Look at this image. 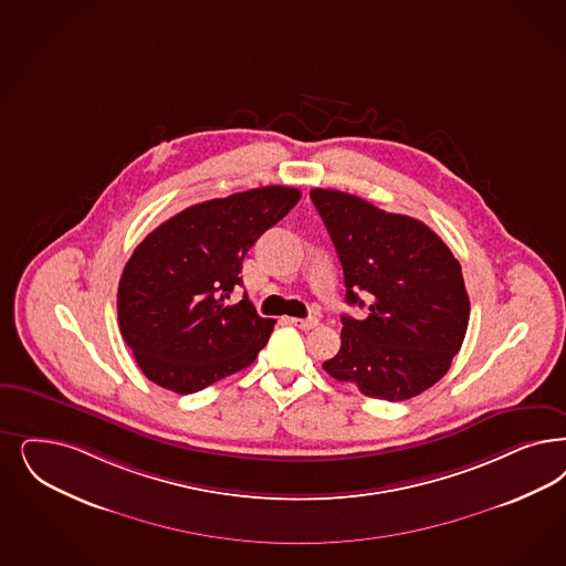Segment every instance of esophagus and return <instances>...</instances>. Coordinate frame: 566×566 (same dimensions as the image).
Here are the masks:
<instances>
[{
	"mask_svg": "<svg viewBox=\"0 0 566 566\" xmlns=\"http://www.w3.org/2000/svg\"><path fill=\"white\" fill-rule=\"evenodd\" d=\"M293 326H296V328H301V331H313L317 324H319V319L317 317H291L289 319Z\"/></svg>",
	"mask_w": 566,
	"mask_h": 566,
	"instance_id": "1",
	"label": "esophagus"
}]
</instances>
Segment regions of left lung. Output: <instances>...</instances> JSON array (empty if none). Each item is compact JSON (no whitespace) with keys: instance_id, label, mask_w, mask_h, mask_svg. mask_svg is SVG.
Wrapping results in <instances>:
<instances>
[{"instance_id":"left-lung-1","label":"left lung","mask_w":566,"mask_h":566,"mask_svg":"<svg viewBox=\"0 0 566 566\" xmlns=\"http://www.w3.org/2000/svg\"><path fill=\"white\" fill-rule=\"evenodd\" d=\"M312 200L343 265L345 301L366 319L340 315V349L324 370L364 395L406 401L446 374L467 336L470 301L448 244L408 214L359 196L313 188Z\"/></svg>"}]
</instances>
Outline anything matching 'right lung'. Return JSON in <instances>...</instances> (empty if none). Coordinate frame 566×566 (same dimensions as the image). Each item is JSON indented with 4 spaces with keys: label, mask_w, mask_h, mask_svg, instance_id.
<instances>
[{
    "label": "right lung",
    "mask_w": 566,
    "mask_h": 566,
    "mask_svg": "<svg viewBox=\"0 0 566 566\" xmlns=\"http://www.w3.org/2000/svg\"><path fill=\"white\" fill-rule=\"evenodd\" d=\"M298 198L296 188L265 186L207 200L137 244L118 282V326L148 380L188 395L253 364L275 322L247 294L228 301L251 247Z\"/></svg>",
    "instance_id": "right-lung-1"
}]
</instances>
